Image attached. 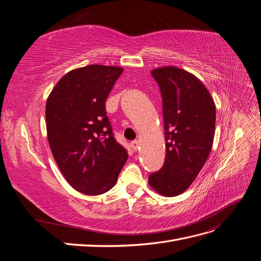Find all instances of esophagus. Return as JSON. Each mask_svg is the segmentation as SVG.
Returning <instances> with one entry per match:
<instances>
[{"label": "esophagus", "mask_w": 261, "mask_h": 261, "mask_svg": "<svg viewBox=\"0 0 261 261\" xmlns=\"http://www.w3.org/2000/svg\"><path fill=\"white\" fill-rule=\"evenodd\" d=\"M130 147H132V149L134 150V151H137V149L139 148V143L137 140H134V141H132L130 143Z\"/></svg>", "instance_id": "34e87169"}]
</instances>
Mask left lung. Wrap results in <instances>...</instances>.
<instances>
[{"label":"left lung","instance_id":"1","mask_svg":"<svg viewBox=\"0 0 261 261\" xmlns=\"http://www.w3.org/2000/svg\"><path fill=\"white\" fill-rule=\"evenodd\" d=\"M160 87L165 135V161L148 183L162 196L174 197L192 185L211 151L216 105L195 75L165 66L151 70Z\"/></svg>","mask_w":261,"mask_h":261}]
</instances>
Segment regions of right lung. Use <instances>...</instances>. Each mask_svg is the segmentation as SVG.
<instances>
[{
	"label": "right lung",
	"instance_id": "obj_1",
	"mask_svg": "<svg viewBox=\"0 0 261 261\" xmlns=\"http://www.w3.org/2000/svg\"><path fill=\"white\" fill-rule=\"evenodd\" d=\"M122 73V67L97 64L73 69L46 100V133L54 160L68 184L85 195L110 191L127 161L106 112V100Z\"/></svg>",
	"mask_w": 261,
	"mask_h": 261
}]
</instances>
